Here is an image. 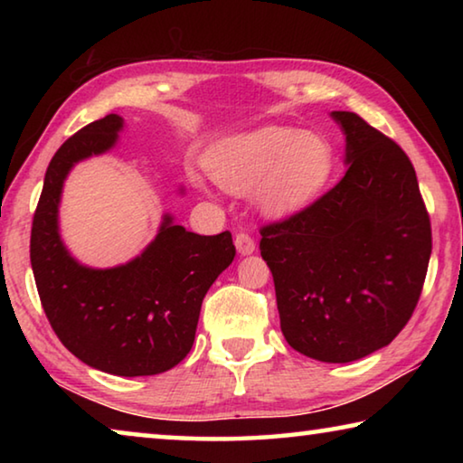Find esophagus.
I'll return each instance as SVG.
<instances>
[{"label": "esophagus", "mask_w": 463, "mask_h": 463, "mask_svg": "<svg viewBox=\"0 0 463 463\" xmlns=\"http://www.w3.org/2000/svg\"><path fill=\"white\" fill-rule=\"evenodd\" d=\"M234 245H237V250L241 255H250L255 250V239L250 237L249 232L241 231L237 232V237H234Z\"/></svg>", "instance_id": "obj_1"}]
</instances>
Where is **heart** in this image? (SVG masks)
<instances>
[{
  "label": "heart",
  "instance_id": "b5f03b06",
  "mask_svg": "<svg viewBox=\"0 0 463 463\" xmlns=\"http://www.w3.org/2000/svg\"><path fill=\"white\" fill-rule=\"evenodd\" d=\"M335 163V148L325 137L292 127H263L224 143L210 167L226 190H255L265 214L289 216L318 198L331 182Z\"/></svg>",
  "mask_w": 463,
  "mask_h": 463
}]
</instances>
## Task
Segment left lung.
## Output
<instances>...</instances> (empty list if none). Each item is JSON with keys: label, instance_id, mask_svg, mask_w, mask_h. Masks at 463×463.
<instances>
[{"label": "left lung", "instance_id": "obj_1", "mask_svg": "<svg viewBox=\"0 0 463 463\" xmlns=\"http://www.w3.org/2000/svg\"><path fill=\"white\" fill-rule=\"evenodd\" d=\"M333 118L347 135V171L300 213L263 224L260 250L289 347L347 364L386 347L409 323L433 239L401 145L355 112Z\"/></svg>", "mask_w": 463, "mask_h": 463}]
</instances>
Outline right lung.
Returning a JSON list of instances; mask_svg holds the SVG:
<instances>
[{"instance_id":"obj_1","label":"right lung","mask_w":463,"mask_h":463,"mask_svg":"<svg viewBox=\"0 0 463 463\" xmlns=\"http://www.w3.org/2000/svg\"><path fill=\"white\" fill-rule=\"evenodd\" d=\"M122 118H104L75 132L49 163L30 232V263L44 315L59 341L96 370L155 375L190 354L202 300L229 268L232 234L187 232L165 216L156 239L135 261L90 269L62 247L57 229L61 187L73 163L108 151Z\"/></svg>"}]
</instances>
